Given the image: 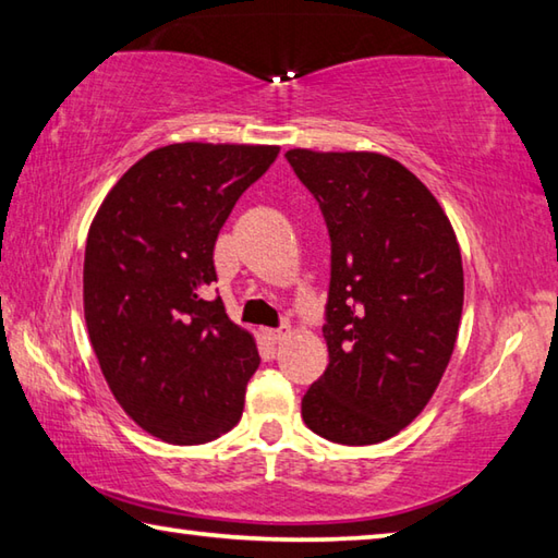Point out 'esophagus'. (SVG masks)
Wrapping results in <instances>:
<instances>
[{
  "instance_id": "1",
  "label": "esophagus",
  "mask_w": 558,
  "mask_h": 558,
  "mask_svg": "<svg viewBox=\"0 0 558 558\" xmlns=\"http://www.w3.org/2000/svg\"><path fill=\"white\" fill-rule=\"evenodd\" d=\"M290 337V329L288 327H280V329H268L266 331V339L268 341H272V343H280V341H286Z\"/></svg>"
}]
</instances>
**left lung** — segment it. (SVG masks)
Segmentation results:
<instances>
[{
	"instance_id": "8db88e82",
	"label": "left lung",
	"mask_w": 558,
	"mask_h": 558,
	"mask_svg": "<svg viewBox=\"0 0 558 558\" xmlns=\"http://www.w3.org/2000/svg\"><path fill=\"white\" fill-rule=\"evenodd\" d=\"M327 221L329 366L302 398L319 437L366 447L427 408L449 366L463 266L449 217L424 182L371 150L286 154Z\"/></svg>"
}]
</instances>
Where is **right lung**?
<instances>
[{"instance_id": "right-lung-1", "label": "right lung", "mask_w": 558, "mask_h": 558, "mask_svg": "<svg viewBox=\"0 0 558 558\" xmlns=\"http://www.w3.org/2000/svg\"><path fill=\"white\" fill-rule=\"evenodd\" d=\"M278 154L199 141L156 148L119 178L89 225V341L117 402L168 444L217 439L244 412L256 341L205 288L217 280L219 229Z\"/></svg>"}]
</instances>
